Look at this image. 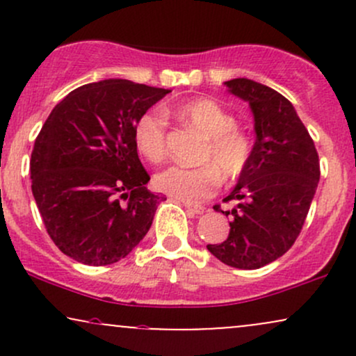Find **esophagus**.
Instances as JSON below:
<instances>
[{"label": "esophagus", "mask_w": 356, "mask_h": 356, "mask_svg": "<svg viewBox=\"0 0 356 356\" xmlns=\"http://www.w3.org/2000/svg\"><path fill=\"white\" fill-rule=\"evenodd\" d=\"M184 207H186L187 212H191L192 216H199L204 212L202 206H197V204H192V202H184Z\"/></svg>", "instance_id": "1"}]
</instances>
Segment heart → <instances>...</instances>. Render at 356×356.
<instances>
[{"instance_id": "1", "label": "heart", "mask_w": 356, "mask_h": 356, "mask_svg": "<svg viewBox=\"0 0 356 356\" xmlns=\"http://www.w3.org/2000/svg\"><path fill=\"white\" fill-rule=\"evenodd\" d=\"M175 115L194 127L207 140L201 167L172 165L155 177V186L172 197L187 202L207 199L224 181H236L251 164L254 142L238 129V118L211 99L187 102L175 108ZM134 137L138 152L147 161L162 162L167 155V120L159 110H150L137 120Z\"/></svg>"}]
</instances>
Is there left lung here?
<instances>
[{
	"mask_svg": "<svg viewBox=\"0 0 356 356\" xmlns=\"http://www.w3.org/2000/svg\"><path fill=\"white\" fill-rule=\"evenodd\" d=\"M229 93L248 102L254 117V152L224 202L234 201L226 241L207 244L211 254L232 268L259 269L295 244L320 182L313 138L291 102L249 79L224 81Z\"/></svg>",
	"mask_w": 356,
	"mask_h": 356,
	"instance_id": "1",
	"label": "left lung"
}]
</instances>
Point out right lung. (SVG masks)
Wrapping results in <instances>:
<instances>
[{"instance_id":"obj_1","label":"right lung","mask_w":356,"mask_h":356,"mask_svg":"<svg viewBox=\"0 0 356 356\" xmlns=\"http://www.w3.org/2000/svg\"><path fill=\"white\" fill-rule=\"evenodd\" d=\"M169 92L108 79L75 88L51 110L31 152V191L63 254L107 266L144 239L164 197L145 187L134 129Z\"/></svg>"}]
</instances>
